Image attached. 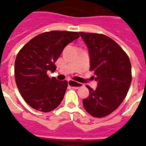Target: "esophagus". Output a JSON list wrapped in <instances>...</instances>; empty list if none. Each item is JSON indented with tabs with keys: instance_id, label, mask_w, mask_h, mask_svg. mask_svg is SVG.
Masks as SVG:
<instances>
[{
	"instance_id": "34e87169",
	"label": "esophagus",
	"mask_w": 146,
	"mask_h": 146,
	"mask_svg": "<svg viewBox=\"0 0 146 146\" xmlns=\"http://www.w3.org/2000/svg\"><path fill=\"white\" fill-rule=\"evenodd\" d=\"M68 84H69V86H71V87L75 88H80L81 86V84L80 83L74 82L73 80H68Z\"/></svg>"
}]
</instances>
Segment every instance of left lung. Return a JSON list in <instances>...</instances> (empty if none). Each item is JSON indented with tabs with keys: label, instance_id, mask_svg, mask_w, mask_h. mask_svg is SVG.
Instances as JSON below:
<instances>
[{
	"label": "left lung",
	"instance_id": "obj_1",
	"mask_svg": "<svg viewBox=\"0 0 146 146\" xmlns=\"http://www.w3.org/2000/svg\"><path fill=\"white\" fill-rule=\"evenodd\" d=\"M87 45L90 69L97 88H88L83 100L85 110L95 117L113 113L122 103L131 83V65L128 56L113 40L103 34L80 32Z\"/></svg>",
	"mask_w": 146,
	"mask_h": 146
}]
</instances>
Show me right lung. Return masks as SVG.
Returning a JSON list of instances; mask_svg holds the SVG:
<instances>
[{
	"mask_svg": "<svg viewBox=\"0 0 146 146\" xmlns=\"http://www.w3.org/2000/svg\"><path fill=\"white\" fill-rule=\"evenodd\" d=\"M79 36L77 32H45L30 40L18 53L15 82L24 100L34 110L48 113L61 103L68 82L49 77L47 72L56 70L54 62L65 47Z\"/></svg>",
	"mask_w": 146,
	"mask_h": 146,
	"instance_id": "obj_1",
	"label": "right lung"
}]
</instances>
